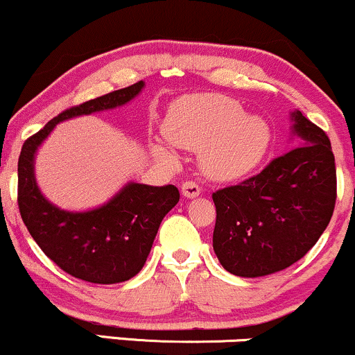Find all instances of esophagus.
I'll list each match as a JSON object with an SVG mask.
<instances>
[{
  "label": "esophagus",
  "mask_w": 355,
  "mask_h": 355,
  "mask_svg": "<svg viewBox=\"0 0 355 355\" xmlns=\"http://www.w3.org/2000/svg\"><path fill=\"white\" fill-rule=\"evenodd\" d=\"M182 195L185 198L198 197V195H200V187H198L195 182H190V180L183 182L182 183Z\"/></svg>",
  "instance_id": "obj_1"
}]
</instances>
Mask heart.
I'll list each match as a JSON object with an SVG mask.
<instances>
[{
  "instance_id": "obj_1",
  "label": "heart",
  "mask_w": 355,
  "mask_h": 355,
  "mask_svg": "<svg viewBox=\"0 0 355 355\" xmlns=\"http://www.w3.org/2000/svg\"><path fill=\"white\" fill-rule=\"evenodd\" d=\"M170 144L198 150L200 170L211 180H235L260 165L272 141L267 120L245 115L237 100L217 93L183 96L170 107L164 121ZM153 153L172 162L164 141H155Z\"/></svg>"
}]
</instances>
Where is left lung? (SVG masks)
Segmentation results:
<instances>
[{
	"instance_id": "left-lung-1",
	"label": "left lung",
	"mask_w": 355,
	"mask_h": 355,
	"mask_svg": "<svg viewBox=\"0 0 355 355\" xmlns=\"http://www.w3.org/2000/svg\"><path fill=\"white\" fill-rule=\"evenodd\" d=\"M291 115V150L259 175L211 195L214 250L234 275L262 277L291 267L331 222L337 198L331 140L299 110Z\"/></svg>"
}]
</instances>
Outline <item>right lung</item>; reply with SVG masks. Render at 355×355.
Returning a JSON list of instances; mask_svg holds the SVG:
<instances>
[{
	"label": "right lung",
	"instance_id": "right-lung-1",
	"mask_svg": "<svg viewBox=\"0 0 355 355\" xmlns=\"http://www.w3.org/2000/svg\"><path fill=\"white\" fill-rule=\"evenodd\" d=\"M144 81L64 110L28 138L18 160V207L28 232L61 270L92 284H118L145 266L162 220L180 200L173 185L130 182L113 198L87 211L61 210L44 198L35 178V155L60 121L123 107Z\"/></svg>",
	"mask_w": 355,
	"mask_h": 355
}]
</instances>
